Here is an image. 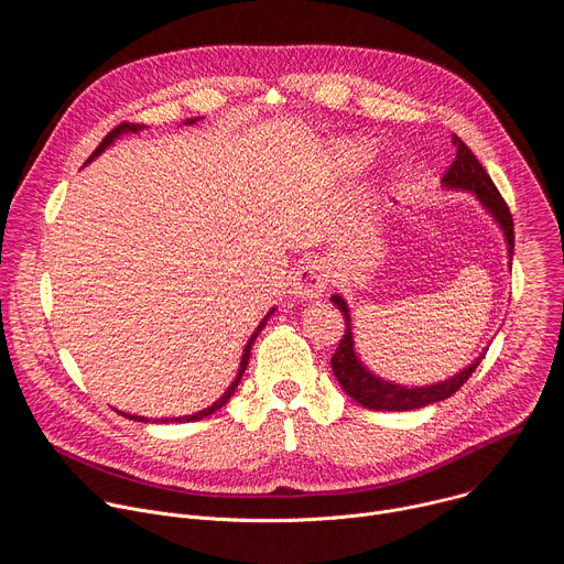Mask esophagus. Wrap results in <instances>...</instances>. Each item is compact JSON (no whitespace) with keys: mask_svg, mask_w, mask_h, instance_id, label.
Wrapping results in <instances>:
<instances>
[{"mask_svg":"<svg viewBox=\"0 0 564 564\" xmlns=\"http://www.w3.org/2000/svg\"><path fill=\"white\" fill-rule=\"evenodd\" d=\"M328 281H330L328 268L314 259L296 268V272L290 279V288H292V294L299 299H314L326 290Z\"/></svg>","mask_w":564,"mask_h":564,"instance_id":"obj_1","label":"esophagus"}]
</instances>
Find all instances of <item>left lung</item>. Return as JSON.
I'll return each mask as SVG.
<instances>
[{
  "mask_svg": "<svg viewBox=\"0 0 564 564\" xmlns=\"http://www.w3.org/2000/svg\"><path fill=\"white\" fill-rule=\"evenodd\" d=\"M453 144H455L457 153H455L453 165L442 176V183L451 189H468L479 198V203L485 205L489 209V214L500 223V227L507 236L509 254L513 257V238L516 236H513V216L509 212V205L505 203L502 194L494 185L487 170L479 165V160L473 155V151L457 135H453ZM330 299L344 312V318H346V335L341 337L339 348L335 350V355L330 359L333 372H335L337 381L341 383V388L346 390V394H350L357 401V404H361L364 409H370V411H413V409L435 404V401H442V399L451 397L453 392H457L468 381V377L479 366V361L485 359V355H487V350H485L468 368H464L455 377H451L446 381H440V383H433V386L409 388V386L383 381V379L375 377L370 370H366V366H361L357 355H355L352 333H350V312H348L346 301L337 294L330 296Z\"/></svg>",
  "mask_w": 564,
  "mask_h": 564,
  "instance_id": "1",
  "label": "left lung"
}]
</instances>
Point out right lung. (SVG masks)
<instances>
[{
    "mask_svg": "<svg viewBox=\"0 0 564 564\" xmlns=\"http://www.w3.org/2000/svg\"><path fill=\"white\" fill-rule=\"evenodd\" d=\"M189 124L192 122H196V120H187ZM138 129H142L140 124H129V122H122V124H118L116 129H111L105 138H102V142L96 147V151L89 155V160H87V163H91V160L96 158V155H100L120 133H127V131H138ZM274 310H270L268 312V316L261 321V324H259V328L254 330V335L250 337V341H248V346H246V350H243V359H240V368H238V375H236V379L231 381V386L223 392V397L218 399V401H214V404L209 406V409H205V411H200V413H196V415H185V417H172V420H160V422H196V420H203V417H207V415H212V413H216L218 409H223L225 404H227V399L234 394V390L238 388V381H240V377H243V372H246V368H248V361H250V350H252V344H254V339L259 337V333L265 328V324H268V318H270V314H272ZM120 415H124V417H129V420H135V422H149L147 417H138V415H127V413H120Z\"/></svg>",
    "mask_w": 564,
    "mask_h": 564,
    "instance_id": "add662e5",
    "label": "right lung"
}]
</instances>
